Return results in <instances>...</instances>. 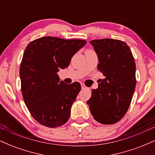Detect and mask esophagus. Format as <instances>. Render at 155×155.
I'll use <instances>...</instances> for the list:
<instances>
[{
    "mask_svg": "<svg viewBox=\"0 0 155 155\" xmlns=\"http://www.w3.org/2000/svg\"><path fill=\"white\" fill-rule=\"evenodd\" d=\"M81 89H82V90H83V89H86L87 88V87L85 86L84 84H81Z\"/></svg>",
    "mask_w": 155,
    "mask_h": 155,
    "instance_id": "obj_1",
    "label": "esophagus"
}]
</instances>
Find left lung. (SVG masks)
<instances>
[{"instance_id":"obj_1","label":"left lung","mask_w":155,"mask_h":155,"mask_svg":"<svg viewBox=\"0 0 155 155\" xmlns=\"http://www.w3.org/2000/svg\"><path fill=\"white\" fill-rule=\"evenodd\" d=\"M90 44L98 57L97 69L105 78L99 80L98 88L92 90L87 104L97 122L114 124L122 120L132 101L136 84L134 58L122 41L104 38Z\"/></svg>"}]
</instances>
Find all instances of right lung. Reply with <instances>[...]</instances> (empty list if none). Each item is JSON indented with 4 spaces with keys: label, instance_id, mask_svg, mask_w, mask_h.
<instances>
[{
    "label": "right lung",
    "instance_id": "add662e5",
    "mask_svg": "<svg viewBox=\"0 0 155 155\" xmlns=\"http://www.w3.org/2000/svg\"><path fill=\"white\" fill-rule=\"evenodd\" d=\"M86 43L81 39L46 36L27 46L19 68L22 97L32 117L46 127H60L70 117L81 84L60 81L58 72L68 66Z\"/></svg>",
    "mask_w": 155,
    "mask_h": 155
}]
</instances>
